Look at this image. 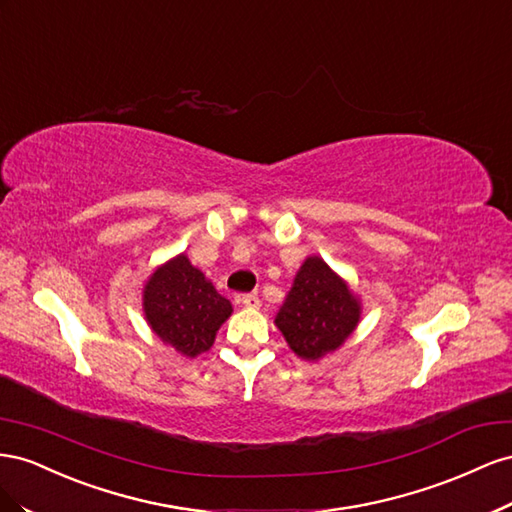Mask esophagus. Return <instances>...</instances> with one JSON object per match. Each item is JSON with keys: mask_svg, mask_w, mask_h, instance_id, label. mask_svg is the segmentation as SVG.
<instances>
[{"mask_svg": "<svg viewBox=\"0 0 512 512\" xmlns=\"http://www.w3.org/2000/svg\"><path fill=\"white\" fill-rule=\"evenodd\" d=\"M238 304L246 306V309H259L261 300L255 294H242V296H238Z\"/></svg>", "mask_w": 512, "mask_h": 512, "instance_id": "1", "label": "esophagus"}]
</instances>
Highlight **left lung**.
I'll use <instances>...</instances> for the list:
<instances>
[{
    "label": "left lung",
    "instance_id": "8db88e82",
    "mask_svg": "<svg viewBox=\"0 0 512 512\" xmlns=\"http://www.w3.org/2000/svg\"><path fill=\"white\" fill-rule=\"evenodd\" d=\"M360 311V300L347 283L313 255L300 266L274 324L291 352L302 360H319L339 349L356 330Z\"/></svg>",
    "mask_w": 512,
    "mask_h": 512
}]
</instances>
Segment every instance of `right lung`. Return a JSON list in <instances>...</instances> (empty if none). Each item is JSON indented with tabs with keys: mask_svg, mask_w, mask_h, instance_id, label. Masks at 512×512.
Here are the masks:
<instances>
[{
	"mask_svg": "<svg viewBox=\"0 0 512 512\" xmlns=\"http://www.w3.org/2000/svg\"><path fill=\"white\" fill-rule=\"evenodd\" d=\"M231 311V302L184 253L156 268L143 287V313L150 328L188 358L208 352Z\"/></svg>",
	"mask_w": 512,
	"mask_h": 512,
	"instance_id": "right-lung-1",
	"label": "right lung"
}]
</instances>
